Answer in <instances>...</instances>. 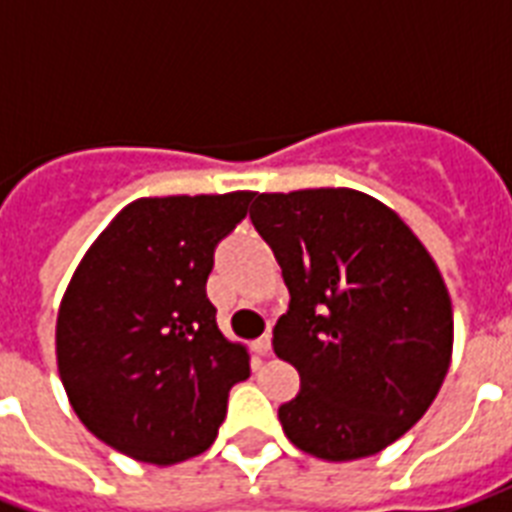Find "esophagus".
<instances>
[{"label":"esophagus","mask_w":512,"mask_h":512,"mask_svg":"<svg viewBox=\"0 0 512 512\" xmlns=\"http://www.w3.org/2000/svg\"><path fill=\"white\" fill-rule=\"evenodd\" d=\"M252 348H255L257 356H268V353H271V335L257 337V340L252 342Z\"/></svg>","instance_id":"esophagus-1"}]
</instances>
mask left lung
<instances>
[{
  "label": "left lung",
  "mask_w": 512,
  "mask_h": 512,
  "mask_svg": "<svg viewBox=\"0 0 512 512\" xmlns=\"http://www.w3.org/2000/svg\"><path fill=\"white\" fill-rule=\"evenodd\" d=\"M289 287L273 350L303 388L279 406L297 449L372 457L428 412L452 361L441 271L390 207L353 188L260 193L249 209Z\"/></svg>",
  "instance_id": "1"
}]
</instances>
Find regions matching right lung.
Returning a JSON list of instances; mask_svg holds the SVG:
<instances>
[{"instance_id":"add662e5","label":"right lung","mask_w":512,"mask_h":512,"mask_svg":"<svg viewBox=\"0 0 512 512\" xmlns=\"http://www.w3.org/2000/svg\"><path fill=\"white\" fill-rule=\"evenodd\" d=\"M252 191L127 204L60 300L55 353L76 417L116 452L175 465L207 452L249 353L217 329L207 276Z\"/></svg>"}]
</instances>
